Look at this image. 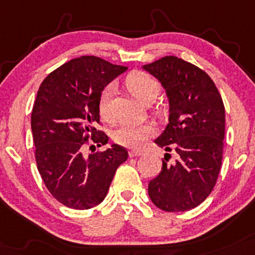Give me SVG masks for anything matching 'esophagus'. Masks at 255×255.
<instances>
[{
  "mask_svg": "<svg viewBox=\"0 0 255 255\" xmlns=\"http://www.w3.org/2000/svg\"><path fill=\"white\" fill-rule=\"evenodd\" d=\"M143 152L142 151H137V149H130L129 151V157H140L142 155Z\"/></svg>",
  "mask_w": 255,
  "mask_h": 255,
  "instance_id": "34e87169",
  "label": "esophagus"
}]
</instances>
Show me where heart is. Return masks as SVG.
Instances as JSON below:
<instances>
[{"instance_id": "heart-1", "label": "heart", "mask_w": 255, "mask_h": 255, "mask_svg": "<svg viewBox=\"0 0 255 255\" xmlns=\"http://www.w3.org/2000/svg\"><path fill=\"white\" fill-rule=\"evenodd\" d=\"M126 87L129 93L142 104L152 103L160 93V84L157 79L143 71H133L126 78ZM115 93L113 84L107 85L100 95L98 110L103 119H110V104ZM154 127L151 124H125L116 128L113 139L119 145L128 148H139L149 137L154 135Z\"/></svg>"}]
</instances>
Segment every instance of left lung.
<instances>
[{
  "mask_svg": "<svg viewBox=\"0 0 255 255\" xmlns=\"http://www.w3.org/2000/svg\"><path fill=\"white\" fill-rule=\"evenodd\" d=\"M166 91L170 114L154 140L167 152L160 173L148 184L155 207L178 213L194 209L215 186L223 154L226 115L215 83L203 70L174 56L142 66Z\"/></svg>",
  "mask_w": 255,
  "mask_h": 255,
  "instance_id": "1",
  "label": "left lung"
}]
</instances>
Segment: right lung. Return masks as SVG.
<instances>
[{
  "instance_id": "obj_1",
  "label": "right lung",
  "mask_w": 255,
  "mask_h": 255,
  "mask_svg": "<svg viewBox=\"0 0 255 255\" xmlns=\"http://www.w3.org/2000/svg\"><path fill=\"white\" fill-rule=\"evenodd\" d=\"M127 67L95 56L72 59L42 81L33 106L30 126L39 173L51 195L66 207L85 210L106 198L116 170L128 158L127 149L108 143L97 130L98 101L106 85ZM92 140H90V139Z\"/></svg>"
}]
</instances>
